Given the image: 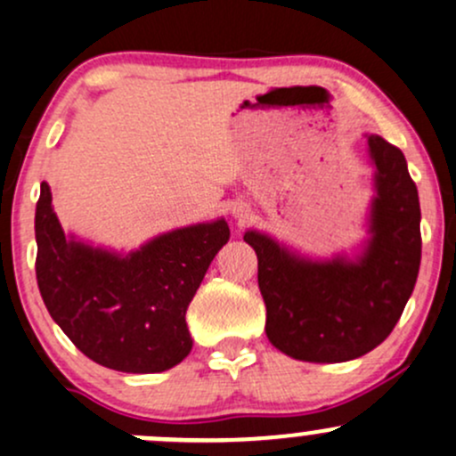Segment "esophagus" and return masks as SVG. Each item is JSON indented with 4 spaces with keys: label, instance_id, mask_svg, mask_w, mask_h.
<instances>
[{
    "label": "esophagus",
    "instance_id": "34e87169",
    "mask_svg": "<svg viewBox=\"0 0 456 456\" xmlns=\"http://www.w3.org/2000/svg\"><path fill=\"white\" fill-rule=\"evenodd\" d=\"M232 214H233V218L238 220V223H244V220H248V214H251V209H248L247 203H236L232 208Z\"/></svg>",
    "mask_w": 456,
    "mask_h": 456
}]
</instances>
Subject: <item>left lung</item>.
Listing matches in <instances>:
<instances>
[{"instance_id": "1", "label": "left lung", "mask_w": 456, "mask_h": 456, "mask_svg": "<svg viewBox=\"0 0 456 456\" xmlns=\"http://www.w3.org/2000/svg\"><path fill=\"white\" fill-rule=\"evenodd\" d=\"M376 175L369 240L356 260L314 262L260 232L257 284L266 304V337L286 356L345 362L378 347L400 321L421 260L419 196L400 148L367 135Z\"/></svg>"}]
</instances>
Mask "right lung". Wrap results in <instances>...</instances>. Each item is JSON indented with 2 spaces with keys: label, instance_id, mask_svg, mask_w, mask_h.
<instances>
[{
  "label": "right lung",
  "instance_id": "right-lung-1",
  "mask_svg": "<svg viewBox=\"0 0 456 456\" xmlns=\"http://www.w3.org/2000/svg\"><path fill=\"white\" fill-rule=\"evenodd\" d=\"M35 236L43 304L85 356L124 373H159L188 356L185 313L229 240L224 218L175 229L118 256L67 238L50 185L41 183Z\"/></svg>",
  "mask_w": 456,
  "mask_h": 456
}]
</instances>
